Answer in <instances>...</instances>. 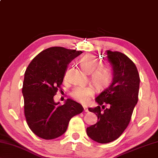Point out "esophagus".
<instances>
[{
    "instance_id": "1",
    "label": "esophagus",
    "mask_w": 158,
    "mask_h": 158,
    "mask_svg": "<svg viewBox=\"0 0 158 158\" xmlns=\"http://www.w3.org/2000/svg\"><path fill=\"white\" fill-rule=\"evenodd\" d=\"M84 112H89V110L87 109L86 107H84Z\"/></svg>"
}]
</instances>
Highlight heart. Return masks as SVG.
I'll list each match as a JSON object with an SVG mask.
<instances>
[{
	"instance_id": "heart-1",
	"label": "heart",
	"mask_w": 158,
	"mask_h": 158,
	"mask_svg": "<svg viewBox=\"0 0 158 158\" xmlns=\"http://www.w3.org/2000/svg\"><path fill=\"white\" fill-rule=\"evenodd\" d=\"M80 66L86 73H91L92 83L97 88H103L110 83L113 77V69L108 64H100L98 58L93 55H86L79 60ZM94 90L91 87H77L70 93L74 100L81 103L89 102L94 96Z\"/></svg>"
}]
</instances>
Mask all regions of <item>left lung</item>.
<instances>
[{
  "mask_svg": "<svg viewBox=\"0 0 158 158\" xmlns=\"http://www.w3.org/2000/svg\"><path fill=\"white\" fill-rule=\"evenodd\" d=\"M107 56L113 69V79L96 98L99 106L89 108L97 115L98 122L86 129L87 135L99 143H107L121 136L139 99L140 77L134 62L118 51H107ZM104 104L109 107L105 109L102 105Z\"/></svg>",
  "mask_w": 158,
  "mask_h": 158,
  "instance_id": "8db88e82",
  "label": "left lung"
}]
</instances>
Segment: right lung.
<instances>
[{"instance_id": "obj_1", "label": "right lung", "mask_w": 158, "mask_h": 158, "mask_svg": "<svg viewBox=\"0 0 158 158\" xmlns=\"http://www.w3.org/2000/svg\"><path fill=\"white\" fill-rule=\"evenodd\" d=\"M81 51L51 47L32 60L24 73L22 86L24 116L30 129L41 139L50 140L66 131L69 120L84 110L81 104L67 99L59 106L53 96L61 85L68 64Z\"/></svg>"}]
</instances>
